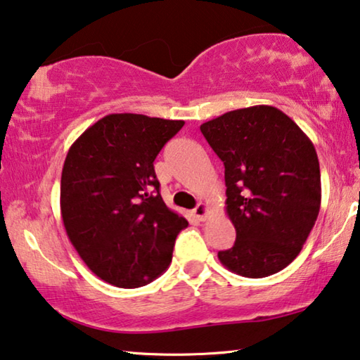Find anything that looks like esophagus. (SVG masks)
<instances>
[{"instance_id":"esophagus-1","label":"esophagus","mask_w":360,"mask_h":360,"mask_svg":"<svg viewBox=\"0 0 360 360\" xmlns=\"http://www.w3.org/2000/svg\"><path fill=\"white\" fill-rule=\"evenodd\" d=\"M191 214L197 219V221H205L208 214H210V210H208V207L205 205V203H198L194 210L191 212Z\"/></svg>"}]
</instances>
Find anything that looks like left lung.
<instances>
[{
    "mask_svg": "<svg viewBox=\"0 0 360 360\" xmlns=\"http://www.w3.org/2000/svg\"><path fill=\"white\" fill-rule=\"evenodd\" d=\"M200 131L224 165L231 249L218 252L229 271L265 278L299 255L317 221L320 165L302 129L268 105L228 111Z\"/></svg>",
    "mask_w": 360,
    "mask_h": 360,
    "instance_id": "1",
    "label": "left lung"
}]
</instances>
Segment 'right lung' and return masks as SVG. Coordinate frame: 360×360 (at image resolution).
I'll return each instance as SVG.
<instances>
[{"label": "right lung", "mask_w": 360, "mask_h": 360, "mask_svg": "<svg viewBox=\"0 0 360 360\" xmlns=\"http://www.w3.org/2000/svg\"><path fill=\"white\" fill-rule=\"evenodd\" d=\"M184 121L112 112L66 155L61 217L80 259L100 280L141 288L169 266L187 219L160 195L153 162Z\"/></svg>", "instance_id": "add662e5"}]
</instances>
